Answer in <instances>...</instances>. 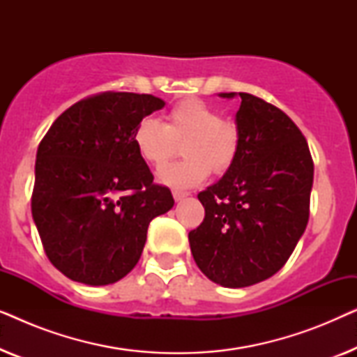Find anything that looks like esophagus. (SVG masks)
<instances>
[{"label":"esophagus","instance_id":"obj_1","mask_svg":"<svg viewBox=\"0 0 357 357\" xmlns=\"http://www.w3.org/2000/svg\"><path fill=\"white\" fill-rule=\"evenodd\" d=\"M172 195H174V199H175V202H182L183 198H187V197H188V193H185V192H178V190H174Z\"/></svg>","mask_w":357,"mask_h":357}]
</instances>
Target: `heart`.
Returning a JSON list of instances; mask_svg holds the SVG:
<instances>
[{"instance_id":"heart-1","label":"heart","mask_w":357,"mask_h":357,"mask_svg":"<svg viewBox=\"0 0 357 357\" xmlns=\"http://www.w3.org/2000/svg\"><path fill=\"white\" fill-rule=\"evenodd\" d=\"M242 135L236 121L222 119L219 110L199 99H185L165 115V123L144 116L135 126L133 144L139 158L160 169L183 144L187 160L164 167L159 180L174 188L197 187L209 172L224 174L241 151Z\"/></svg>"}]
</instances>
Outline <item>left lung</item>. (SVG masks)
<instances>
[{
  "mask_svg": "<svg viewBox=\"0 0 357 357\" xmlns=\"http://www.w3.org/2000/svg\"><path fill=\"white\" fill-rule=\"evenodd\" d=\"M238 96L237 160L198 193L204 219L188 234L199 270L226 287L257 284L284 266L309 222L314 183L309 144L294 121L260 97Z\"/></svg>",
  "mask_w": 357,
  "mask_h": 357,
  "instance_id": "8db88e82",
  "label": "left lung"
}]
</instances>
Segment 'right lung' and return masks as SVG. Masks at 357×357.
<instances>
[{"instance_id":"1","label":"right lung","mask_w":357,"mask_h":357,"mask_svg":"<svg viewBox=\"0 0 357 357\" xmlns=\"http://www.w3.org/2000/svg\"><path fill=\"white\" fill-rule=\"evenodd\" d=\"M164 105L99 92L63 112L38 144L32 218L48 260L70 280L105 286L128 275L149 222L174 206L133 144L136 123Z\"/></svg>"}]
</instances>
